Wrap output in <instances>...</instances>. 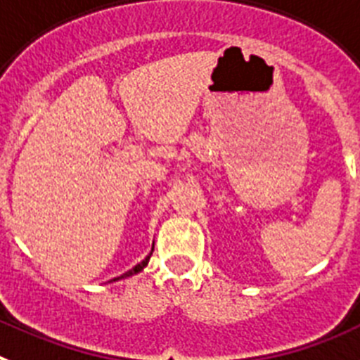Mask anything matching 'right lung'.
I'll use <instances>...</instances> for the list:
<instances>
[{
	"label": "right lung",
	"mask_w": 360,
	"mask_h": 360,
	"mask_svg": "<svg viewBox=\"0 0 360 360\" xmlns=\"http://www.w3.org/2000/svg\"><path fill=\"white\" fill-rule=\"evenodd\" d=\"M152 250H154V248H152ZM150 255H152V252H150ZM150 255H148V257L145 259V261H141V262H139V264H136V266H134L132 270H128L127 274H124V275H121V277H117V279H123V277H128V275H134V274H137V271H141L143 268H145L146 264H148V259H150ZM114 281H115V279H114Z\"/></svg>",
	"instance_id": "right-lung-1"
}]
</instances>
